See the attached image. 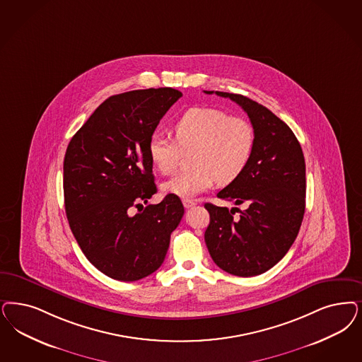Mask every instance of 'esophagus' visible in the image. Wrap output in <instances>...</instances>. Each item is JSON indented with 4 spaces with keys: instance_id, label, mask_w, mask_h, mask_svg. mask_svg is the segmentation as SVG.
<instances>
[{
    "instance_id": "esophagus-1",
    "label": "esophagus",
    "mask_w": 362,
    "mask_h": 362,
    "mask_svg": "<svg viewBox=\"0 0 362 362\" xmlns=\"http://www.w3.org/2000/svg\"><path fill=\"white\" fill-rule=\"evenodd\" d=\"M197 204V202L192 199H183V206L186 207V209H191L192 206H195Z\"/></svg>"
}]
</instances>
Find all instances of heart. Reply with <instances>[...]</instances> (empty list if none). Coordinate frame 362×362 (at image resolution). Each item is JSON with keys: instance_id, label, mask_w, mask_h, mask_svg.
<instances>
[{"instance_id": "obj_1", "label": "heart", "mask_w": 362, "mask_h": 362, "mask_svg": "<svg viewBox=\"0 0 362 362\" xmlns=\"http://www.w3.org/2000/svg\"><path fill=\"white\" fill-rule=\"evenodd\" d=\"M174 138L153 135L148 155L164 175L174 173L183 152H189L191 170L163 185L165 194L192 198L211 187L215 180L225 186L234 182L249 164L254 148V129L243 117L206 107L189 108L174 127Z\"/></svg>"}]
</instances>
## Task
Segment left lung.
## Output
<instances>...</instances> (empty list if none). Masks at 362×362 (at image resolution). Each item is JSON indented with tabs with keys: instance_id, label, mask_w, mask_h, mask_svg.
<instances>
[{
	"instance_id": "obj_1",
	"label": "left lung",
	"mask_w": 362,
	"mask_h": 362,
	"mask_svg": "<svg viewBox=\"0 0 362 362\" xmlns=\"http://www.w3.org/2000/svg\"><path fill=\"white\" fill-rule=\"evenodd\" d=\"M215 93L247 113L254 148L243 173L218 192V198L246 209L206 203L210 225L204 240L212 261L228 274H262L286 255L298 235L306 197L303 152L288 125L266 107L237 93ZM235 209L239 217L233 216Z\"/></svg>"
}]
</instances>
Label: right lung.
Returning a JSON list of instances; mask_svg holds the SVG:
<instances>
[{"label": "right lung", "instance_id": "obj_1", "mask_svg": "<svg viewBox=\"0 0 362 362\" xmlns=\"http://www.w3.org/2000/svg\"><path fill=\"white\" fill-rule=\"evenodd\" d=\"M179 98L174 88L111 96L68 144L64 202L69 227L88 261L112 279L132 282L156 272L185 214L173 194L143 209L158 191L148 143ZM134 206L144 211L129 216Z\"/></svg>", "mask_w": 362, "mask_h": 362}]
</instances>
